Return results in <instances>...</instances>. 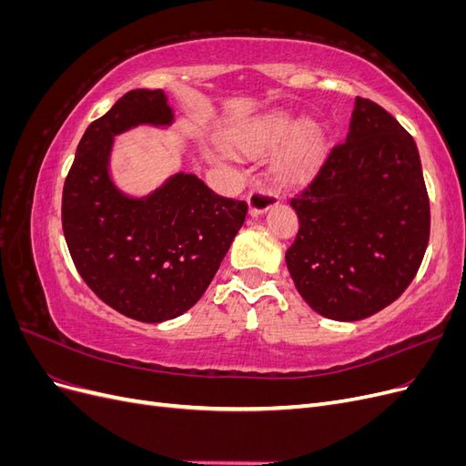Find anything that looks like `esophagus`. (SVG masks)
<instances>
[{"label": "esophagus", "mask_w": 466, "mask_h": 466, "mask_svg": "<svg viewBox=\"0 0 466 466\" xmlns=\"http://www.w3.org/2000/svg\"><path fill=\"white\" fill-rule=\"evenodd\" d=\"M250 216H260L278 204V194L266 188H252L247 196Z\"/></svg>", "instance_id": "1"}]
</instances>
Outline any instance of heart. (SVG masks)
Wrapping results in <instances>:
<instances>
[{"label": "heart", "instance_id": "b5f03b06", "mask_svg": "<svg viewBox=\"0 0 466 466\" xmlns=\"http://www.w3.org/2000/svg\"><path fill=\"white\" fill-rule=\"evenodd\" d=\"M272 173L284 185H303L327 155V132L317 118L293 122L284 108H272L245 120H237L221 134V144L233 153L257 157L272 149Z\"/></svg>", "mask_w": 466, "mask_h": 466}]
</instances>
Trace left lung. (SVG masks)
I'll return each instance as SVG.
<instances>
[{
  "mask_svg": "<svg viewBox=\"0 0 466 466\" xmlns=\"http://www.w3.org/2000/svg\"><path fill=\"white\" fill-rule=\"evenodd\" d=\"M291 206L299 231L286 264L313 311L360 320L410 286L430 241V200L414 137L383 106L356 96L346 142Z\"/></svg>",
  "mask_w": 466,
  "mask_h": 466,
  "instance_id": "8db88e82",
  "label": "left lung"
}]
</instances>
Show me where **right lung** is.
Segmentation results:
<instances>
[{
  "label": "right lung",
  "instance_id": "right-lung-1",
  "mask_svg": "<svg viewBox=\"0 0 466 466\" xmlns=\"http://www.w3.org/2000/svg\"><path fill=\"white\" fill-rule=\"evenodd\" d=\"M173 120L165 91L126 93L83 134L62 194L64 237L79 276L108 307L142 322L175 319L202 298L247 216V202L218 196L192 173L139 198L115 185V137Z\"/></svg>",
  "mask_w": 466,
  "mask_h": 466
}]
</instances>
